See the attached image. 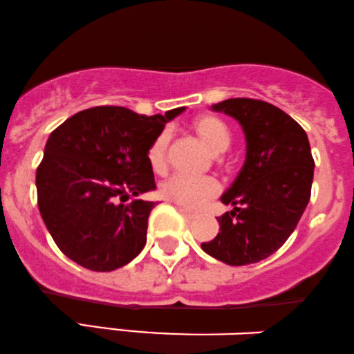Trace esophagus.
I'll return each mask as SVG.
<instances>
[{
    "label": "esophagus",
    "mask_w": 354,
    "mask_h": 354,
    "mask_svg": "<svg viewBox=\"0 0 354 354\" xmlns=\"http://www.w3.org/2000/svg\"><path fill=\"white\" fill-rule=\"evenodd\" d=\"M178 210H180V214L184 215L185 218H189V220H194V218H197V214H194V212H190V210L184 209V207H180V205H178Z\"/></svg>",
    "instance_id": "esophagus-1"
}]
</instances>
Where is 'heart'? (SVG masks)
<instances>
[{"mask_svg": "<svg viewBox=\"0 0 354 354\" xmlns=\"http://www.w3.org/2000/svg\"><path fill=\"white\" fill-rule=\"evenodd\" d=\"M192 127L195 134L201 137L203 144L214 153L225 152L232 142L230 129L222 119L215 115H201L194 120ZM169 140V132L164 131L153 139L149 147V164L157 172L164 170L167 164ZM160 194L167 201L176 202L177 205L185 207V209H198L209 198L218 194V184L210 177H190L184 174H176L160 185Z\"/></svg>", "mask_w": 354, "mask_h": 354, "instance_id": "obj_1", "label": "heart"}]
</instances>
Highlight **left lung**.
Listing matches in <instances>:
<instances>
[{"label":"left lung","mask_w":354,"mask_h":354,"mask_svg":"<svg viewBox=\"0 0 354 354\" xmlns=\"http://www.w3.org/2000/svg\"><path fill=\"white\" fill-rule=\"evenodd\" d=\"M234 118L247 142L239 176L220 201V232L202 250L232 267L267 259L286 242L310 202L315 162L308 136L273 104L234 97L212 106Z\"/></svg>","instance_id":"8db88e82"}]
</instances>
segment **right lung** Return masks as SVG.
I'll use <instances>...</instances> for the list:
<instances>
[{"mask_svg": "<svg viewBox=\"0 0 354 354\" xmlns=\"http://www.w3.org/2000/svg\"><path fill=\"white\" fill-rule=\"evenodd\" d=\"M184 111L147 118L127 107L99 106L71 115L51 132L36 170L37 207L68 259L112 272L142 252L157 203L137 198L156 190L149 147Z\"/></svg>", "mask_w": 354, "mask_h": 354, "instance_id": "obj_1", "label": "right lung"}]
</instances>
